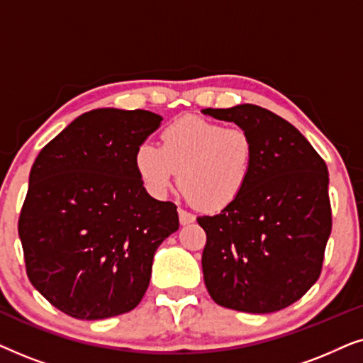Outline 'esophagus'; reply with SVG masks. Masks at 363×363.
I'll list each match as a JSON object with an SVG mask.
<instances>
[{
  "label": "esophagus",
  "instance_id": "34e87169",
  "mask_svg": "<svg viewBox=\"0 0 363 363\" xmlns=\"http://www.w3.org/2000/svg\"><path fill=\"white\" fill-rule=\"evenodd\" d=\"M178 218H180L182 225H190V223L196 220L195 215H191V213H188L185 210H178Z\"/></svg>",
  "mask_w": 363,
  "mask_h": 363
}]
</instances>
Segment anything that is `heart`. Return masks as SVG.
<instances>
[{
    "label": "heart",
    "instance_id": "obj_1",
    "mask_svg": "<svg viewBox=\"0 0 363 363\" xmlns=\"http://www.w3.org/2000/svg\"><path fill=\"white\" fill-rule=\"evenodd\" d=\"M255 158V140L246 130L186 116L163 128L160 147L145 142L137 148L135 168L152 196H165L178 175L190 200L218 211L245 193Z\"/></svg>",
    "mask_w": 363,
    "mask_h": 363
}]
</instances>
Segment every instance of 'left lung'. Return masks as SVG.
<instances>
[{
	"label": "left lung",
	"mask_w": 363,
	"mask_h": 363,
	"mask_svg": "<svg viewBox=\"0 0 363 363\" xmlns=\"http://www.w3.org/2000/svg\"><path fill=\"white\" fill-rule=\"evenodd\" d=\"M255 140L251 180L215 216L201 267L211 299L228 309L269 314L299 301L319 279L332 230L329 173L309 140L284 118L252 104L203 108Z\"/></svg>",
	"instance_id": "1"
}]
</instances>
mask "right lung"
<instances>
[{"label": "right lung", "mask_w": 363, "mask_h": 363, "mask_svg": "<svg viewBox=\"0 0 363 363\" xmlns=\"http://www.w3.org/2000/svg\"><path fill=\"white\" fill-rule=\"evenodd\" d=\"M163 118L96 108L39 152L18 231L31 284L64 314L97 320L135 309L177 206L148 195L137 148Z\"/></svg>", "instance_id": "1"}]
</instances>
